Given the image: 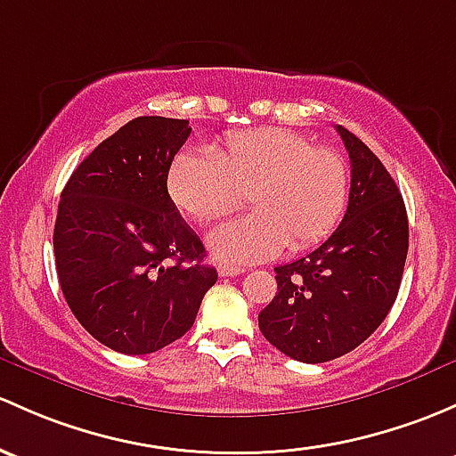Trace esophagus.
Masks as SVG:
<instances>
[{
  "instance_id": "1",
  "label": "esophagus",
  "mask_w": 456,
  "mask_h": 456,
  "mask_svg": "<svg viewBox=\"0 0 456 456\" xmlns=\"http://www.w3.org/2000/svg\"><path fill=\"white\" fill-rule=\"evenodd\" d=\"M244 268L240 266H232V265H218V275L220 277H236V275H242Z\"/></svg>"
}]
</instances>
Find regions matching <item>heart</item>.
I'll return each mask as SVG.
<instances>
[{"instance_id":"1","label":"heart","mask_w":456,"mask_h":456,"mask_svg":"<svg viewBox=\"0 0 456 456\" xmlns=\"http://www.w3.org/2000/svg\"><path fill=\"white\" fill-rule=\"evenodd\" d=\"M244 191L253 212L209 236L216 256L257 262L284 247L304 251L341 223L347 166L289 128H256L233 133L214 152H179L167 172L172 203L196 223L236 212Z\"/></svg>"}]
</instances>
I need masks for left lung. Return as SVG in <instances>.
I'll list each match as a JSON object with an SVG mask.
<instances>
[{
  "mask_svg": "<svg viewBox=\"0 0 456 456\" xmlns=\"http://www.w3.org/2000/svg\"><path fill=\"white\" fill-rule=\"evenodd\" d=\"M352 161L341 224L310 256L275 268L277 292L257 321L301 362H328L367 341L389 314L409 251L404 200L382 161L337 126Z\"/></svg>",
  "mask_w": 456,
  "mask_h": 456,
  "instance_id": "left-lung-1",
  "label": "left lung"
}]
</instances>
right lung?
I'll return each mask as SVG.
<instances>
[{
	"label": "right lung",
	"mask_w": 456,
	"mask_h": 456,
	"mask_svg": "<svg viewBox=\"0 0 456 456\" xmlns=\"http://www.w3.org/2000/svg\"><path fill=\"white\" fill-rule=\"evenodd\" d=\"M188 124L159 115L131 119L76 167L61 194V290L91 337L119 354H152L183 337L218 280L167 194Z\"/></svg>",
	"instance_id": "add662e5"
}]
</instances>
